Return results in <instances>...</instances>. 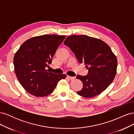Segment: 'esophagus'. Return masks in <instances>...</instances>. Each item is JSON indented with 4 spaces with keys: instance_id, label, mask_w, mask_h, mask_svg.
<instances>
[{
    "instance_id": "obj_1",
    "label": "esophagus",
    "mask_w": 134,
    "mask_h": 134,
    "mask_svg": "<svg viewBox=\"0 0 134 134\" xmlns=\"http://www.w3.org/2000/svg\"><path fill=\"white\" fill-rule=\"evenodd\" d=\"M67 78H68V79H69L70 80H73V79H74L75 77H74V76H69V75H68V76H67Z\"/></svg>"
}]
</instances>
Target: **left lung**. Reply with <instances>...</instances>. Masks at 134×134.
I'll return each instance as SVG.
<instances>
[{"label":"left lung","instance_id":"8db88e82","mask_svg":"<svg viewBox=\"0 0 134 134\" xmlns=\"http://www.w3.org/2000/svg\"><path fill=\"white\" fill-rule=\"evenodd\" d=\"M64 43L75 54L80 63H84L88 74L77 75L83 87L77 94L86 98L99 95L114 79L117 60L108 44L99 39L86 35L68 37Z\"/></svg>","mask_w":134,"mask_h":134}]
</instances>
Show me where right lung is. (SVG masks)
I'll return each instance as SVG.
<instances>
[{
  "label": "right lung",
  "mask_w": 134,
  "mask_h": 134,
  "mask_svg": "<svg viewBox=\"0 0 134 134\" xmlns=\"http://www.w3.org/2000/svg\"><path fill=\"white\" fill-rule=\"evenodd\" d=\"M66 36L44 35L28 39L16 52L13 59L17 78L25 90L36 97H44L54 91L65 74L46 70L52 58Z\"/></svg>",
  "instance_id": "obj_1"
}]
</instances>
